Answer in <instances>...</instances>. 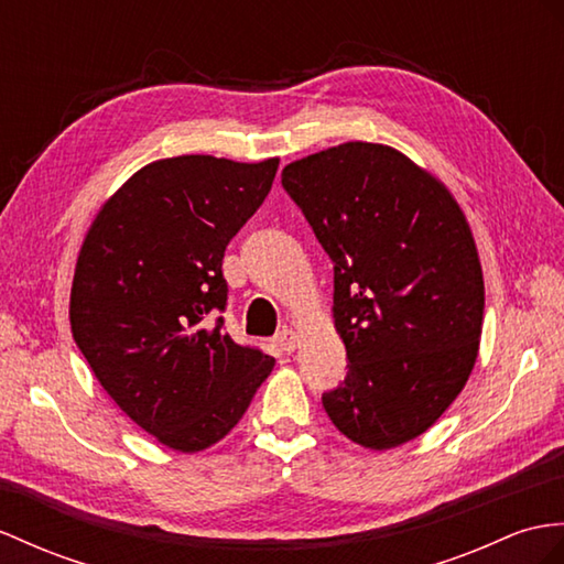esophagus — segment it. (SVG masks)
<instances>
[{
    "instance_id": "esophagus-1",
    "label": "esophagus",
    "mask_w": 564,
    "mask_h": 564,
    "mask_svg": "<svg viewBox=\"0 0 564 564\" xmlns=\"http://www.w3.org/2000/svg\"><path fill=\"white\" fill-rule=\"evenodd\" d=\"M274 341H278V347L282 351L290 354V351H294L299 347V333H296V329H292L290 325H282L278 329V335H274Z\"/></svg>"
}]
</instances>
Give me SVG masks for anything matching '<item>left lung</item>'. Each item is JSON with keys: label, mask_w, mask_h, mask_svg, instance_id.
<instances>
[{"label": "left lung", "mask_w": 564, "mask_h": 564, "mask_svg": "<svg viewBox=\"0 0 564 564\" xmlns=\"http://www.w3.org/2000/svg\"><path fill=\"white\" fill-rule=\"evenodd\" d=\"M282 186L335 265L333 318L349 370L323 394L351 443L414 441L457 400L484 329V270L449 188L382 143L290 162Z\"/></svg>", "instance_id": "8db88e82"}]
</instances>
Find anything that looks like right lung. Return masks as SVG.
<instances>
[{
    "instance_id": "1",
    "label": "right lung",
    "mask_w": 564,
    "mask_h": 564,
    "mask_svg": "<svg viewBox=\"0 0 564 564\" xmlns=\"http://www.w3.org/2000/svg\"><path fill=\"white\" fill-rule=\"evenodd\" d=\"M280 158L178 155L129 176L80 243L68 321L117 406L158 443L200 452L249 409L274 359L223 329L231 237L270 194Z\"/></svg>"
}]
</instances>
